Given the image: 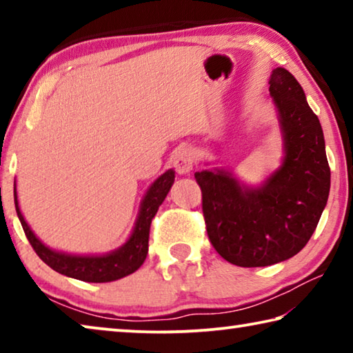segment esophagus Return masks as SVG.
<instances>
[{
  "label": "esophagus",
  "mask_w": 353,
  "mask_h": 353,
  "mask_svg": "<svg viewBox=\"0 0 353 353\" xmlns=\"http://www.w3.org/2000/svg\"><path fill=\"white\" fill-rule=\"evenodd\" d=\"M194 163V151L190 146H181L176 149L172 155V165L176 166L179 174H188L193 170Z\"/></svg>",
  "instance_id": "obj_1"
}]
</instances>
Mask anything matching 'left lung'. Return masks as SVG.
Returning <instances> with one entry per match:
<instances>
[{
	"mask_svg": "<svg viewBox=\"0 0 353 353\" xmlns=\"http://www.w3.org/2000/svg\"><path fill=\"white\" fill-rule=\"evenodd\" d=\"M270 94L283 140L279 168L260 185L218 166L194 172L208 238L224 260L241 268L276 265L301 252L330 193L324 132L301 83L277 67Z\"/></svg>",
	"mask_w": 353,
	"mask_h": 353,
	"instance_id": "obj_1",
	"label": "left lung"
}]
</instances>
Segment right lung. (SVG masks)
I'll list each match as a JSON object with an SVG mask.
<instances>
[{
  "mask_svg": "<svg viewBox=\"0 0 353 353\" xmlns=\"http://www.w3.org/2000/svg\"><path fill=\"white\" fill-rule=\"evenodd\" d=\"M174 170L165 171L159 176L148 188L146 194L143 196L139 216L135 219L134 229L130 232L128 241L121 244L118 249L110 250L107 254L99 255H79L61 252V250L51 249L41 243L37 235L34 234L31 227L26 223L25 216L20 210L19 198H17V185L14 187V199L19 219L23 225V230L28 236L29 243L35 252L43 260L51 270H54L63 276L82 280L90 283H105L113 280L123 279L129 274L135 272L143 265L148 255L149 229H151L152 218L157 213L159 207L162 205L166 194L174 183Z\"/></svg>",
  "mask_w": 353,
  "mask_h": 353,
  "instance_id": "1",
  "label": "right lung"
}]
</instances>
